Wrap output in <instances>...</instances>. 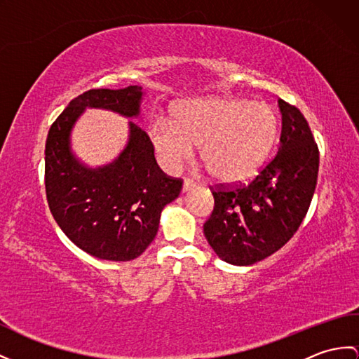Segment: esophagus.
Masks as SVG:
<instances>
[{
  "label": "esophagus",
  "instance_id": "esophagus-1",
  "mask_svg": "<svg viewBox=\"0 0 359 359\" xmlns=\"http://www.w3.org/2000/svg\"><path fill=\"white\" fill-rule=\"evenodd\" d=\"M196 184L194 181H190V180H184V182H182V191H189V190H191L194 189Z\"/></svg>",
  "mask_w": 359,
  "mask_h": 359
}]
</instances>
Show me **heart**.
Masks as SVG:
<instances>
[{
    "instance_id": "1",
    "label": "heart",
    "mask_w": 359,
    "mask_h": 359,
    "mask_svg": "<svg viewBox=\"0 0 359 359\" xmlns=\"http://www.w3.org/2000/svg\"><path fill=\"white\" fill-rule=\"evenodd\" d=\"M280 118L268 103L236 97L181 102L172 121L155 118L147 135L164 169L178 170L199 146V158L216 180L256 177L277 142Z\"/></svg>"
}]
</instances>
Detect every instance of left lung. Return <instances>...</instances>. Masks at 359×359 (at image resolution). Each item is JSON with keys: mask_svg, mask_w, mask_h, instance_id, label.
Returning <instances> with one entry per match:
<instances>
[{"mask_svg": "<svg viewBox=\"0 0 359 359\" xmlns=\"http://www.w3.org/2000/svg\"><path fill=\"white\" fill-rule=\"evenodd\" d=\"M278 152L248 184L212 189L215 208L204 224L210 247L226 264L247 266L290 241L316 191L320 154L299 108L278 99Z\"/></svg>", "mask_w": 359, "mask_h": 359, "instance_id": "obj_1", "label": "left lung"}]
</instances>
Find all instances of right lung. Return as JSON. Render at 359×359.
<instances>
[{"mask_svg":"<svg viewBox=\"0 0 359 359\" xmlns=\"http://www.w3.org/2000/svg\"><path fill=\"white\" fill-rule=\"evenodd\" d=\"M143 88L90 90L77 95L51 125L46 143V194L55 221L74 245L114 262L137 259L158 231L163 208L177 199L182 181L156 164L149 135L129 121V138L116 160L88 168L72 152L69 135L85 108L134 118Z\"/></svg>","mask_w":359,"mask_h":359,"instance_id":"add662e5","label":"right lung"}]
</instances>
